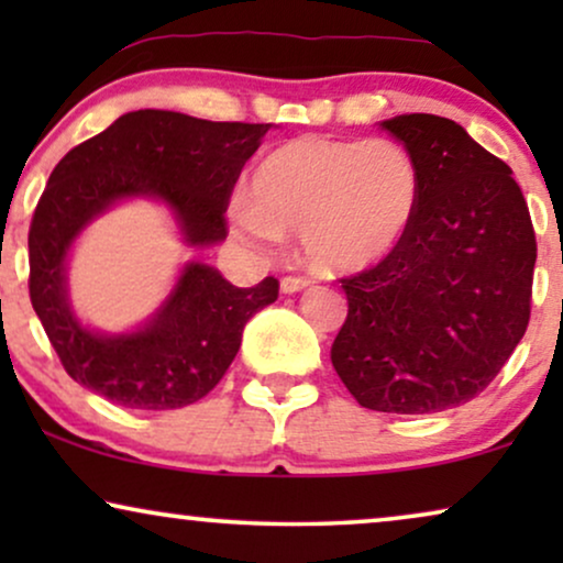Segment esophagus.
Masks as SVG:
<instances>
[{
    "instance_id": "1",
    "label": "esophagus",
    "mask_w": 563,
    "mask_h": 563,
    "mask_svg": "<svg viewBox=\"0 0 563 563\" xmlns=\"http://www.w3.org/2000/svg\"><path fill=\"white\" fill-rule=\"evenodd\" d=\"M307 287H310V279H305V276H284L282 279L284 295H297V291H302Z\"/></svg>"
}]
</instances>
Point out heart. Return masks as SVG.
<instances>
[{
	"mask_svg": "<svg viewBox=\"0 0 563 563\" xmlns=\"http://www.w3.org/2000/svg\"><path fill=\"white\" fill-rule=\"evenodd\" d=\"M235 233L258 249L299 235L318 274L345 276L379 266L410 233L420 207V172L391 141L299 135L268 151L251 172Z\"/></svg>",
	"mask_w": 563,
	"mask_h": 563,
	"instance_id": "heart-1",
	"label": "heart"
}]
</instances>
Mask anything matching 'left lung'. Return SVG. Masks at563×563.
<instances>
[{
    "mask_svg": "<svg viewBox=\"0 0 563 563\" xmlns=\"http://www.w3.org/2000/svg\"><path fill=\"white\" fill-rule=\"evenodd\" d=\"M420 172V207L402 245L341 279L349 318L333 366L361 407L428 415L487 389L530 320L536 233L510 166L459 122H379Z\"/></svg>",
    "mask_w": 563,
    "mask_h": 563,
    "instance_id": "8db88e82",
    "label": "left lung"
}]
</instances>
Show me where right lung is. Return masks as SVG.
I'll list each match as a JSON object with an SVG mask.
<instances>
[{
  "label": "right lung",
  "instance_id": "1",
  "mask_svg": "<svg viewBox=\"0 0 563 563\" xmlns=\"http://www.w3.org/2000/svg\"><path fill=\"white\" fill-rule=\"evenodd\" d=\"M268 128L137 110L58 161L27 235L30 302L76 384L130 410H176L222 379L245 322L279 297L274 276L241 289L189 261L143 325L102 333L76 318L68 256L91 222L128 199L166 205L191 249L225 241L230 191Z\"/></svg>",
  "mask_w": 563,
  "mask_h": 563
}]
</instances>
